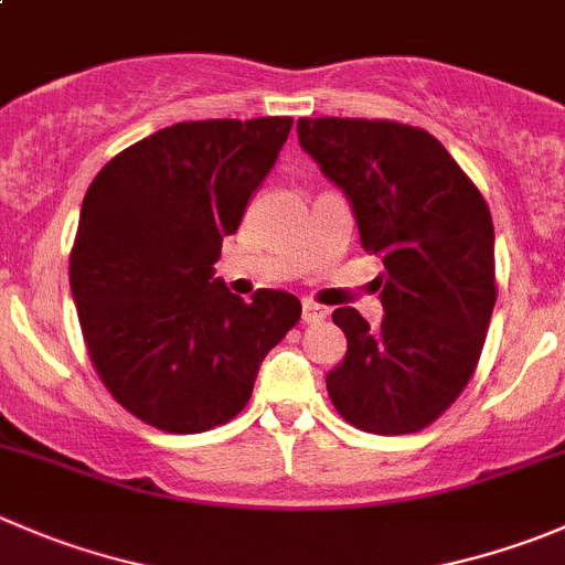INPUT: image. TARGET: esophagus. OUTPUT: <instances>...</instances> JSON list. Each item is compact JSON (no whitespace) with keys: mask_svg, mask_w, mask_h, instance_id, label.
<instances>
[{"mask_svg":"<svg viewBox=\"0 0 565 565\" xmlns=\"http://www.w3.org/2000/svg\"><path fill=\"white\" fill-rule=\"evenodd\" d=\"M328 317V309L326 306L315 303V300H303V322H322Z\"/></svg>","mask_w":565,"mask_h":565,"instance_id":"1","label":"esophagus"}]
</instances>
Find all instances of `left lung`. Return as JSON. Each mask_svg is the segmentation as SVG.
Segmentation results:
<instances>
[{
	"mask_svg": "<svg viewBox=\"0 0 565 565\" xmlns=\"http://www.w3.org/2000/svg\"><path fill=\"white\" fill-rule=\"evenodd\" d=\"M298 140L348 195L361 248L383 262L381 326L333 311L348 353L326 375L328 397L366 434H416L456 403L483 350L497 300L489 206L416 126L300 118Z\"/></svg>",
	"mask_w": 565,
	"mask_h": 565,
	"instance_id": "8db88e82",
	"label": "left lung"
}]
</instances>
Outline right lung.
<instances>
[{
  "label": "right lung",
  "mask_w": 565,
  "mask_h": 565,
  "mask_svg": "<svg viewBox=\"0 0 565 565\" xmlns=\"http://www.w3.org/2000/svg\"><path fill=\"white\" fill-rule=\"evenodd\" d=\"M292 118L184 120L115 154L87 188L71 292L98 377L166 434L226 425L262 359L300 320L281 289L232 295L215 276Z\"/></svg>",
  "instance_id": "1"
}]
</instances>
